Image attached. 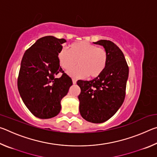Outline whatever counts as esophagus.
<instances>
[{
	"label": "esophagus",
	"instance_id": "1",
	"mask_svg": "<svg viewBox=\"0 0 157 157\" xmlns=\"http://www.w3.org/2000/svg\"><path fill=\"white\" fill-rule=\"evenodd\" d=\"M72 81H73V84H76V82H77V79H72Z\"/></svg>",
	"mask_w": 157,
	"mask_h": 157
}]
</instances>
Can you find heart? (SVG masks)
I'll return each mask as SVG.
<instances>
[{
  "label": "heart",
  "instance_id": "b5f03b06",
  "mask_svg": "<svg viewBox=\"0 0 157 157\" xmlns=\"http://www.w3.org/2000/svg\"><path fill=\"white\" fill-rule=\"evenodd\" d=\"M108 59L107 50L86 41L71 44L68 50L63 49L58 54L59 64L66 71L78 63L79 67L68 72L69 75L75 78L87 75L91 78H99L107 68Z\"/></svg>",
  "mask_w": 157,
  "mask_h": 157
}]
</instances>
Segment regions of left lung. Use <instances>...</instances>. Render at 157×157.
<instances>
[{
    "mask_svg": "<svg viewBox=\"0 0 157 157\" xmlns=\"http://www.w3.org/2000/svg\"><path fill=\"white\" fill-rule=\"evenodd\" d=\"M95 44L104 47L108 63L99 78L78 80L81 93L79 109L82 118L93 123H102L111 118L124 102L129 67L121 50L113 42L100 40Z\"/></svg>",
    "mask_w": 157,
    "mask_h": 157,
    "instance_id": "1",
    "label": "left lung"
}]
</instances>
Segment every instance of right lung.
Wrapping results in <instances>:
<instances>
[{"mask_svg": "<svg viewBox=\"0 0 157 157\" xmlns=\"http://www.w3.org/2000/svg\"><path fill=\"white\" fill-rule=\"evenodd\" d=\"M64 39L46 36L25 52L21 63L18 89L23 102L34 116L51 118L61 111V100L68 94L72 79L58 61ZM63 74L59 78L55 77Z\"/></svg>", "mask_w": 157, "mask_h": 157, "instance_id": "obj_1", "label": "right lung"}]
</instances>
